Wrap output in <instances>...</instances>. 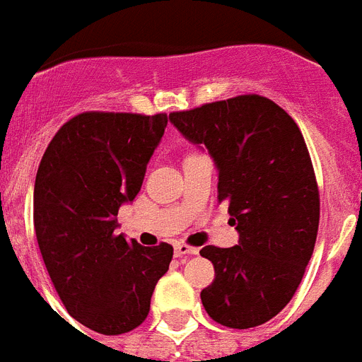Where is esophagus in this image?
<instances>
[{"instance_id":"esophagus-1","label":"esophagus","mask_w":362,"mask_h":362,"mask_svg":"<svg viewBox=\"0 0 362 362\" xmlns=\"http://www.w3.org/2000/svg\"><path fill=\"white\" fill-rule=\"evenodd\" d=\"M199 253V250L195 246H187L184 242H178L175 246V255L176 257H182V255H195Z\"/></svg>"}]
</instances>
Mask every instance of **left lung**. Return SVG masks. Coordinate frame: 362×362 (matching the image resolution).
Listing matches in <instances>:
<instances>
[{
  "mask_svg": "<svg viewBox=\"0 0 362 362\" xmlns=\"http://www.w3.org/2000/svg\"><path fill=\"white\" fill-rule=\"evenodd\" d=\"M170 122L214 158L218 201L240 238L204 246L214 281L201 291L206 314L229 329H250L286 308L314 253L320 189L304 136L274 101L246 93L170 112Z\"/></svg>",
  "mask_w": 362,
  "mask_h": 362,
  "instance_id": "8db88e82",
  "label": "left lung"
}]
</instances>
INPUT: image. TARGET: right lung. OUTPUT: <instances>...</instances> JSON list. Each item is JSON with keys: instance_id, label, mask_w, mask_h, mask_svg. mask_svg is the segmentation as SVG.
<instances>
[{"instance_id": "1", "label": "right lung", "mask_w": 362, "mask_h": 362, "mask_svg": "<svg viewBox=\"0 0 362 362\" xmlns=\"http://www.w3.org/2000/svg\"><path fill=\"white\" fill-rule=\"evenodd\" d=\"M167 115L88 110L65 122L42 153L33 227L42 261L71 317L101 334H124L150 312L173 246L116 235V216L141 192Z\"/></svg>"}]
</instances>
